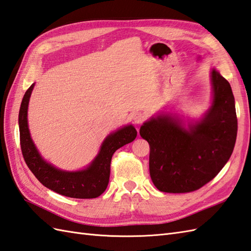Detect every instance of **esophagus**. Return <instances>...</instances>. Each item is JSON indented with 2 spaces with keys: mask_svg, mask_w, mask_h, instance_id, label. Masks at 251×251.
I'll return each instance as SVG.
<instances>
[{
  "mask_svg": "<svg viewBox=\"0 0 251 251\" xmlns=\"http://www.w3.org/2000/svg\"><path fill=\"white\" fill-rule=\"evenodd\" d=\"M147 114L143 113V112H135L132 115V120L135 121L136 124H142L144 123L145 121H147Z\"/></svg>",
  "mask_w": 251,
  "mask_h": 251,
  "instance_id": "esophagus-1",
  "label": "esophagus"
}]
</instances>
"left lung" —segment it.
<instances>
[{"label":"left lung","mask_w":251,"mask_h":251,"mask_svg":"<svg viewBox=\"0 0 251 251\" xmlns=\"http://www.w3.org/2000/svg\"><path fill=\"white\" fill-rule=\"evenodd\" d=\"M212 106L199 122L186 128L161 114L140 128V136L150 144V176L160 191L184 194L201 188L232 155L237 135L234 96L216 69L212 71Z\"/></svg>","instance_id":"8db88e82"}]
</instances>
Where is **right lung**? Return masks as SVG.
Instances as JSON below:
<instances>
[{"mask_svg": "<svg viewBox=\"0 0 251 251\" xmlns=\"http://www.w3.org/2000/svg\"><path fill=\"white\" fill-rule=\"evenodd\" d=\"M33 87L34 84L25 92L19 111L21 152L28 169L45 187L62 196L75 199H93L99 197L108 186L110 165L114 152L136 139V128L128 125L109 135L103 141L96 158L84 170L62 171L42 158L28 131L27 106Z\"/></svg>", "mask_w": 251, "mask_h": 251, "instance_id": "right-lung-1", "label": "right lung"}]
</instances>
